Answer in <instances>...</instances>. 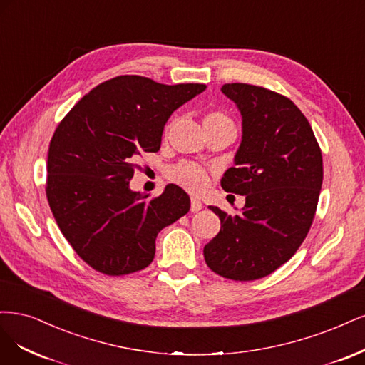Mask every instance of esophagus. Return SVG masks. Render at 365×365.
<instances>
[{
	"mask_svg": "<svg viewBox=\"0 0 365 365\" xmlns=\"http://www.w3.org/2000/svg\"><path fill=\"white\" fill-rule=\"evenodd\" d=\"M202 209H203V203L200 202L198 198L192 197L191 198V212H198V210H202Z\"/></svg>",
	"mask_w": 365,
	"mask_h": 365,
	"instance_id": "obj_1",
	"label": "esophagus"
}]
</instances>
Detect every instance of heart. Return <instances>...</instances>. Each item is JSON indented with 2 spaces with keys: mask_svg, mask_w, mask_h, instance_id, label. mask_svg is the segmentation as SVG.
<instances>
[{
  "mask_svg": "<svg viewBox=\"0 0 365 365\" xmlns=\"http://www.w3.org/2000/svg\"><path fill=\"white\" fill-rule=\"evenodd\" d=\"M217 123H232L225 113L221 112H210L205 116V125L206 124H217ZM170 179L178 185L186 187L190 191H202L206 187L209 182L207 171L195 165V163H180L170 170Z\"/></svg>",
  "mask_w": 365,
  "mask_h": 365,
  "instance_id": "heart-1",
  "label": "heart"
}]
</instances>
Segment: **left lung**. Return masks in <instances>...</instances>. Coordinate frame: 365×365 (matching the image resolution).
<instances>
[{"label":"left lung","instance_id":"8db88e82","mask_svg":"<svg viewBox=\"0 0 365 365\" xmlns=\"http://www.w3.org/2000/svg\"><path fill=\"white\" fill-rule=\"evenodd\" d=\"M237 104L242 139L222 190L245 195L237 215L209 206L221 229L205 249L214 273L256 280L289 261L307 238L323 183V159L311 124L289 98L247 83L222 85Z\"/></svg>","mask_w":365,"mask_h":365}]
</instances>
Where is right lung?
Instances as JSON below:
<instances>
[{
  "instance_id": "right-lung-1",
  "label": "right lung",
  "mask_w": 365,
  "mask_h": 365,
  "mask_svg": "<svg viewBox=\"0 0 365 365\" xmlns=\"http://www.w3.org/2000/svg\"><path fill=\"white\" fill-rule=\"evenodd\" d=\"M206 85H162L120 76L93 88L57 125L46 163V198L76 253L108 276L130 274L155 257L158 233L187 214L178 185L150 198L130 190L135 160L160 148L171 113Z\"/></svg>"
}]
</instances>
